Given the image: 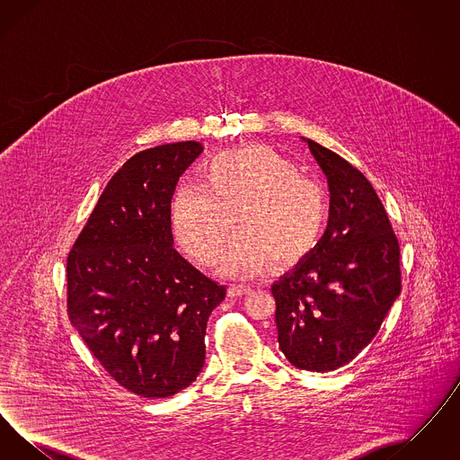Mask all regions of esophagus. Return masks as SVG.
Segmentation results:
<instances>
[{
    "instance_id": "34e87169",
    "label": "esophagus",
    "mask_w": 460,
    "mask_h": 460,
    "mask_svg": "<svg viewBox=\"0 0 460 460\" xmlns=\"http://www.w3.org/2000/svg\"><path fill=\"white\" fill-rule=\"evenodd\" d=\"M252 291V286L248 285H231L229 286V295L231 296H240V295H246Z\"/></svg>"
}]
</instances>
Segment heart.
Listing matches in <instances>:
<instances>
[{
	"label": "heart",
	"instance_id": "heart-1",
	"mask_svg": "<svg viewBox=\"0 0 460 460\" xmlns=\"http://www.w3.org/2000/svg\"><path fill=\"white\" fill-rule=\"evenodd\" d=\"M203 188L181 184L171 203L179 246L199 265L222 257L229 276L255 278L274 262L306 257L328 222V195L321 184L265 145H248L212 156L201 167Z\"/></svg>",
	"mask_w": 460,
	"mask_h": 460
}]
</instances>
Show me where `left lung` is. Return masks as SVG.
<instances>
[{
	"label": "left lung",
	"mask_w": 460,
	"mask_h": 460,
	"mask_svg": "<svg viewBox=\"0 0 460 460\" xmlns=\"http://www.w3.org/2000/svg\"><path fill=\"white\" fill-rule=\"evenodd\" d=\"M306 145L328 177V229L270 291L286 358L336 371L371 343L400 295V246L367 177L319 143Z\"/></svg>",
	"instance_id": "1"
}]
</instances>
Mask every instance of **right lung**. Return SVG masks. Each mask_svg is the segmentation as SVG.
<instances>
[{
    "label": "right lung",
    "mask_w": 460,
    "mask_h": 460,
    "mask_svg": "<svg viewBox=\"0 0 460 460\" xmlns=\"http://www.w3.org/2000/svg\"><path fill=\"white\" fill-rule=\"evenodd\" d=\"M203 146L162 145L111 177L66 257V312L94 358L128 392L167 398L205 362L207 321L226 286L174 248L171 203Z\"/></svg>",
    "instance_id": "1"
}]
</instances>
